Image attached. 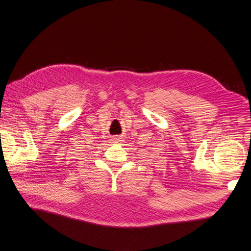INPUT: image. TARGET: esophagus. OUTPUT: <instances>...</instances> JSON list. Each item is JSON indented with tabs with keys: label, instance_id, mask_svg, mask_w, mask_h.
Instances as JSON below:
<instances>
[{
	"label": "esophagus",
	"instance_id": "obj_1",
	"mask_svg": "<svg viewBox=\"0 0 251 251\" xmlns=\"http://www.w3.org/2000/svg\"><path fill=\"white\" fill-rule=\"evenodd\" d=\"M114 141H115L116 143H121L122 142V138H121V136H115V137L113 138Z\"/></svg>",
	"mask_w": 251,
	"mask_h": 251
}]
</instances>
